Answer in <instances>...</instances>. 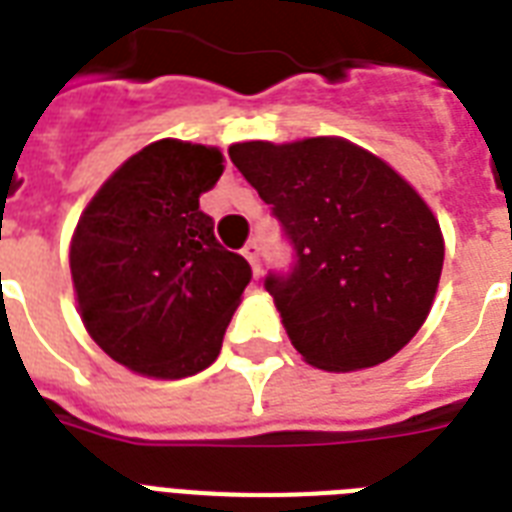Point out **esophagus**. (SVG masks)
<instances>
[{
  "mask_svg": "<svg viewBox=\"0 0 512 512\" xmlns=\"http://www.w3.org/2000/svg\"><path fill=\"white\" fill-rule=\"evenodd\" d=\"M241 255L247 257L249 265H252V273H255V279H260V247H257L255 241H249L247 247L241 249Z\"/></svg>",
  "mask_w": 512,
  "mask_h": 512,
  "instance_id": "1",
  "label": "esophagus"
}]
</instances>
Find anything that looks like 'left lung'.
Returning <instances> with one entry per match:
<instances>
[{"mask_svg": "<svg viewBox=\"0 0 512 512\" xmlns=\"http://www.w3.org/2000/svg\"><path fill=\"white\" fill-rule=\"evenodd\" d=\"M295 249L268 273L284 329L308 364L356 372L396 356L425 324L444 236L393 167L342 138L228 148Z\"/></svg>", "mask_w": 512, "mask_h": 512, "instance_id": "left-lung-1", "label": "left lung"}]
</instances>
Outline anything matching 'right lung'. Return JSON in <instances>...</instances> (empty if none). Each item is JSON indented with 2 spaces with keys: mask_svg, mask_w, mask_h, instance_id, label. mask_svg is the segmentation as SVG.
I'll return each mask as SVG.
<instances>
[{
  "mask_svg": "<svg viewBox=\"0 0 512 512\" xmlns=\"http://www.w3.org/2000/svg\"><path fill=\"white\" fill-rule=\"evenodd\" d=\"M223 175L217 148L156 140L108 177L71 239V279L90 337L132 372L207 369L252 268L215 239L199 196Z\"/></svg>",
  "mask_w": 512,
  "mask_h": 512,
  "instance_id": "right-lung-1",
  "label": "right lung"
}]
</instances>
